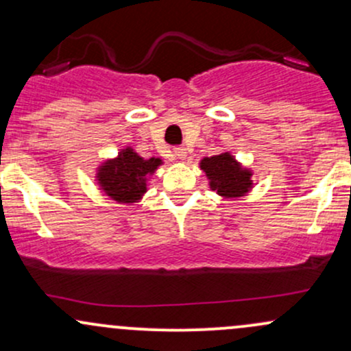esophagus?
<instances>
[{
	"label": "esophagus",
	"instance_id": "obj_1",
	"mask_svg": "<svg viewBox=\"0 0 351 351\" xmlns=\"http://www.w3.org/2000/svg\"><path fill=\"white\" fill-rule=\"evenodd\" d=\"M173 152H175V156L178 160L186 158V148H184V147H175V150H173Z\"/></svg>",
	"mask_w": 351,
	"mask_h": 351
}]
</instances>
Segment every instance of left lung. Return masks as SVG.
<instances>
[{
	"mask_svg": "<svg viewBox=\"0 0 351 351\" xmlns=\"http://www.w3.org/2000/svg\"><path fill=\"white\" fill-rule=\"evenodd\" d=\"M201 168L208 175L213 191H217L224 198L243 196L251 188V173L243 170L229 153L204 158Z\"/></svg>",
	"mask_w": 351,
	"mask_h": 351,
	"instance_id": "8db88e82",
	"label": "left lung"
}]
</instances>
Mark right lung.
<instances>
[{
	"label": "right lung",
	"instance_id": "1",
	"mask_svg": "<svg viewBox=\"0 0 351 351\" xmlns=\"http://www.w3.org/2000/svg\"><path fill=\"white\" fill-rule=\"evenodd\" d=\"M160 165V160H143L134 150L127 148L119 158L104 165L99 171V181L108 196L115 201L134 203L140 199L147 189L148 173H153Z\"/></svg>",
	"mask_w": 351,
	"mask_h": 351
}]
</instances>
